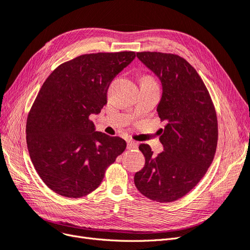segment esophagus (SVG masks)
Here are the masks:
<instances>
[{
  "label": "esophagus",
  "mask_w": 250,
  "mask_h": 250,
  "mask_svg": "<svg viewBox=\"0 0 250 250\" xmlns=\"http://www.w3.org/2000/svg\"><path fill=\"white\" fill-rule=\"evenodd\" d=\"M137 147H139V145H137V143L133 142V141H129L127 143V149L128 150H132V149H136Z\"/></svg>",
  "instance_id": "34e87169"
}]
</instances>
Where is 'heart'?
Returning a JSON list of instances; mask_svg holds the SVG:
<instances>
[{
  "instance_id": "obj_1",
  "label": "heart",
  "mask_w": 250,
  "mask_h": 250,
  "mask_svg": "<svg viewBox=\"0 0 250 250\" xmlns=\"http://www.w3.org/2000/svg\"><path fill=\"white\" fill-rule=\"evenodd\" d=\"M144 79H145V80H148V81H151V82H154V83H155V81H154V80L152 79V77H151V76H145V77H144Z\"/></svg>"
}]
</instances>
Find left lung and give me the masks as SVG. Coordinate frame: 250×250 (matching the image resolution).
I'll return each mask as SVG.
<instances>
[{
  "instance_id": "1",
  "label": "left lung",
  "mask_w": 250,
  "mask_h": 250,
  "mask_svg": "<svg viewBox=\"0 0 250 250\" xmlns=\"http://www.w3.org/2000/svg\"><path fill=\"white\" fill-rule=\"evenodd\" d=\"M136 56L161 81L157 111L167 125L159 137L162 153L155 156L149 145H140L146 162L134 184L148 199L170 203L193 189L211 166L218 140L216 110L201 76L184 58L159 51Z\"/></svg>"
}]
</instances>
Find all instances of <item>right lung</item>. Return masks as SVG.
<instances>
[{"label":"right lung","mask_w":250,"mask_h":250,"mask_svg":"<svg viewBox=\"0 0 250 250\" xmlns=\"http://www.w3.org/2000/svg\"><path fill=\"white\" fill-rule=\"evenodd\" d=\"M134 58V51L82 55L59 65L42 84L25 133L34 167L56 193H91L125 151L121 137L95 131L90 115L100 113L111 81Z\"/></svg>","instance_id":"right-lung-1"}]
</instances>
